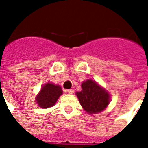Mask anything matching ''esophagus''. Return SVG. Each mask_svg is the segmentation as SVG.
I'll list each match as a JSON object with an SVG mask.
<instances>
[{
	"instance_id": "esophagus-1",
	"label": "esophagus",
	"mask_w": 148,
	"mask_h": 148,
	"mask_svg": "<svg viewBox=\"0 0 148 148\" xmlns=\"http://www.w3.org/2000/svg\"><path fill=\"white\" fill-rule=\"evenodd\" d=\"M66 92H67L68 93H70V94H73L74 93V90H66Z\"/></svg>"
}]
</instances>
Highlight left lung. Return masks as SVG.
Segmentation results:
<instances>
[{
  "label": "left lung",
  "instance_id": "1",
  "mask_svg": "<svg viewBox=\"0 0 148 148\" xmlns=\"http://www.w3.org/2000/svg\"><path fill=\"white\" fill-rule=\"evenodd\" d=\"M82 107L89 114L102 112L110 102V95L95 81L87 79L82 83V91L76 93Z\"/></svg>",
  "mask_w": 148,
  "mask_h": 148
}]
</instances>
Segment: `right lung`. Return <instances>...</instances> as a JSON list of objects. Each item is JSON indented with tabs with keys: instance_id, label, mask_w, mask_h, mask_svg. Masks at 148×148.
<instances>
[{
	"instance_id": "1",
	"label": "right lung",
	"mask_w": 148,
	"mask_h": 148,
	"mask_svg": "<svg viewBox=\"0 0 148 148\" xmlns=\"http://www.w3.org/2000/svg\"><path fill=\"white\" fill-rule=\"evenodd\" d=\"M62 94L60 86L47 82L43 85L36 97L37 105L42 109H47L55 106L58 97Z\"/></svg>"
}]
</instances>
